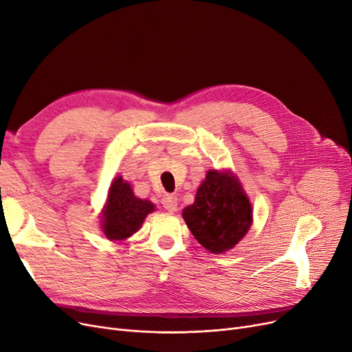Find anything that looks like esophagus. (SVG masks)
<instances>
[{
  "label": "esophagus",
  "instance_id": "1",
  "mask_svg": "<svg viewBox=\"0 0 352 352\" xmlns=\"http://www.w3.org/2000/svg\"><path fill=\"white\" fill-rule=\"evenodd\" d=\"M161 203H162V207L166 211L174 212L177 210V206H178V198L175 195H173V194H166V195L162 197Z\"/></svg>",
  "mask_w": 352,
  "mask_h": 352
}]
</instances>
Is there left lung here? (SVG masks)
Here are the masks:
<instances>
[{
    "instance_id": "8db88e82",
    "label": "left lung",
    "mask_w": 352,
    "mask_h": 352,
    "mask_svg": "<svg viewBox=\"0 0 352 352\" xmlns=\"http://www.w3.org/2000/svg\"><path fill=\"white\" fill-rule=\"evenodd\" d=\"M182 217L203 248L223 253L249 232L252 206L234 175L208 171L194 204L184 208Z\"/></svg>"
}]
</instances>
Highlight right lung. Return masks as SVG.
Returning a JSON list of instances; mask_svg holds the SVG:
<instances>
[{
  "label": "right lung",
  "mask_w": 352,
  "mask_h": 352,
  "mask_svg": "<svg viewBox=\"0 0 352 352\" xmlns=\"http://www.w3.org/2000/svg\"><path fill=\"white\" fill-rule=\"evenodd\" d=\"M154 204L135 197L131 186L116 177L109 188L103 210L102 228L109 240H124L140 230L145 217L154 211Z\"/></svg>",
  "instance_id": "1"
}]
</instances>
